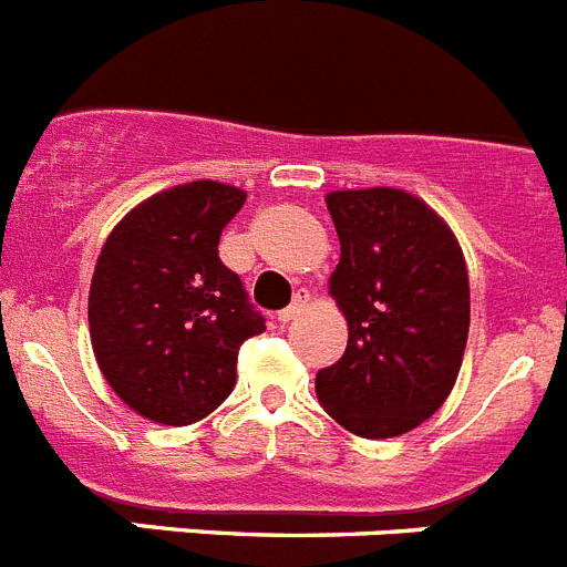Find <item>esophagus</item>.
<instances>
[{
    "label": "esophagus",
    "mask_w": 567,
    "mask_h": 567,
    "mask_svg": "<svg viewBox=\"0 0 567 567\" xmlns=\"http://www.w3.org/2000/svg\"><path fill=\"white\" fill-rule=\"evenodd\" d=\"M305 305H308V290H296L293 302H290L288 308H282V310H279V313H277V319L282 321V324H285V321L296 319V316L302 313V308H305Z\"/></svg>",
    "instance_id": "esophagus-1"
}]
</instances>
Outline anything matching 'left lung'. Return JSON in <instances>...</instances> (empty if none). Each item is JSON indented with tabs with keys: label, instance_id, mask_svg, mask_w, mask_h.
<instances>
[{
	"label": "left lung",
	"instance_id": "left-lung-1",
	"mask_svg": "<svg viewBox=\"0 0 567 567\" xmlns=\"http://www.w3.org/2000/svg\"><path fill=\"white\" fill-rule=\"evenodd\" d=\"M341 243L330 293L347 350L316 372L330 417L361 437L415 430L446 401L468 336V274L446 223L401 188L328 195Z\"/></svg>",
	"mask_w": 567,
	"mask_h": 567
}]
</instances>
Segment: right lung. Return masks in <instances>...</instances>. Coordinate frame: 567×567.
I'll use <instances>...</instances> for the list:
<instances>
[{"label":"right lung","mask_w":567,"mask_h":567,"mask_svg":"<svg viewBox=\"0 0 567 567\" xmlns=\"http://www.w3.org/2000/svg\"><path fill=\"white\" fill-rule=\"evenodd\" d=\"M246 192L195 181L132 208L106 237L90 285V336L104 379L144 417L186 426L231 395L243 341L265 330L243 279L217 254Z\"/></svg>","instance_id":"obj_1"}]
</instances>
